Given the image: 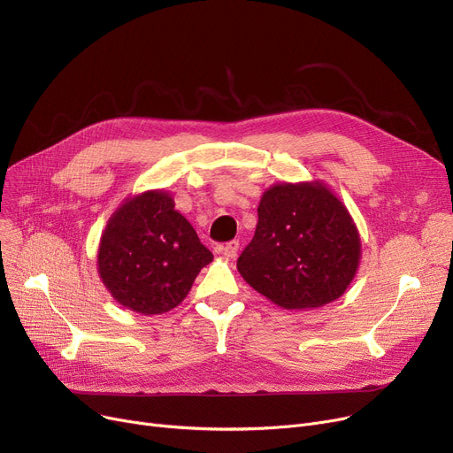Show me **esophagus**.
Here are the masks:
<instances>
[{"instance_id":"1","label":"esophagus","mask_w":453,"mask_h":453,"mask_svg":"<svg viewBox=\"0 0 453 453\" xmlns=\"http://www.w3.org/2000/svg\"><path fill=\"white\" fill-rule=\"evenodd\" d=\"M239 248H241L239 241H231V242H227L226 246H222V253H224L227 258H234L236 255H239Z\"/></svg>"}]
</instances>
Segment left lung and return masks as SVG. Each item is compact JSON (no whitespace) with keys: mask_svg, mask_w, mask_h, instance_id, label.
Instances as JSON below:
<instances>
[{"mask_svg":"<svg viewBox=\"0 0 453 453\" xmlns=\"http://www.w3.org/2000/svg\"><path fill=\"white\" fill-rule=\"evenodd\" d=\"M253 241L239 273L253 290L287 311L340 299L356 277L362 241L349 209L321 180L282 181L258 202Z\"/></svg>","mask_w":453,"mask_h":453,"instance_id":"1","label":"left lung"}]
</instances>
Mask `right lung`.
<instances>
[{
    "label": "right lung",
    "instance_id": "1",
    "mask_svg": "<svg viewBox=\"0 0 453 453\" xmlns=\"http://www.w3.org/2000/svg\"><path fill=\"white\" fill-rule=\"evenodd\" d=\"M212 253L165 188L128 196L106 222L97 272L110 296L132 312L173 311L193 288Z\"/></svg>",
    "mask_w": 453,
    "mask_h": 453
}]
</instances>
